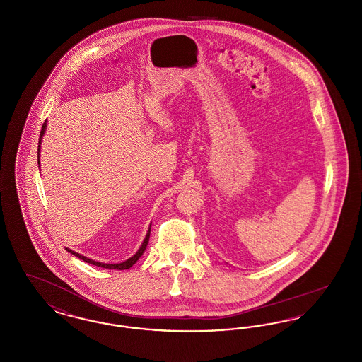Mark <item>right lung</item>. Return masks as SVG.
Returning <instances> with one entry per match:
<instances>
[{"label": "right lung", "instance_id": "1", "mask_svg": "<svg viewBox=\"0 0 362 362\" xmlns=\"http://www.w3.org/2000/svg\"><path fill=\"white\" fill-rule=\"evenodd\" d=\"M46 127H47V122H45V123H43V126H42V130H40L39 145H37V164L40 163V161H39V157H40V144H42V138H43V136H45ZM39 167H40V165H39ZM151 226H152V225H149L148 233H146L145 239H144V241H142L141 247L138 248L137 252H136V254H134L132 258H129L127 260L122 262V263H102V262H96V260H93V259L86 258V257H84V255H81V254H77V252L71 251V250H69V248H66V250L69 251L70 254H73L74 257L83 259L84 262L89 263V264H93V266H99V267H103V269H112V270H127V269H130V267H132V266H133V264L137 262L138 259L142 257V254L145 252V250H146V245H148V243H149V236H151Z\"/></svg>", "mask_w": 362, "mask_h": 362}]
</instances>
